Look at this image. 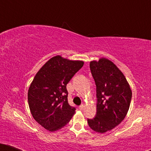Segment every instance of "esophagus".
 Returning <instances> with one entry per match:
<instances>
[{"instance_id": "34e87169", "label": "esophagus", "mask_w": 151, "mask_h": 151, "mask_svg": "<svg viewBox=\"0 0 151 151\" xmlns=\"http://www.w3.org/2000/svg\"><path fill=\"white\" fill-rule=\"evenodd\" d=\"M79 109H80V110H83V109H84V104H81V105H80L79 106Z\"/></svg>"}]
</instances>
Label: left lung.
I'll use <instances>...</instances> for the list:
<instances>
[{
	"mask_svg": "<svg viewBox=\"0 0 151 151\" xmlns=\"http://www.w3.org/2000/svg\"><path fill=\"white\" fill-rule=\"evenodd\" d=\"M90 70L96 84V114L87 119L93 131L105 133L124 119L129 111L132 92L122 72L110 60L101 58L90 62Z\"/></svg>",
	"mask_w": 151,
	"mask_h": 151,
	"instance_id": "1",
	"label": "left lung"
}]
</instances>
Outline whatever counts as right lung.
Segmentation results:
<instances>
[{"instance_id": "add662e5", "label": "right lung", "mask_w": 151, "mask_h": 151, "mask_svg": "<svg viewBox=\"0 0 151 151\" xmlns=\"http://www.w3.org/2000/svg\"><path fill=\"white\" fill-rule=\"evenodd\" d=\"M84 65L56 56L42 66L28 90V104L34 119L50 131L61 129L75 113L69 104L67 84Z\"/></svg>"}]
</instances>
